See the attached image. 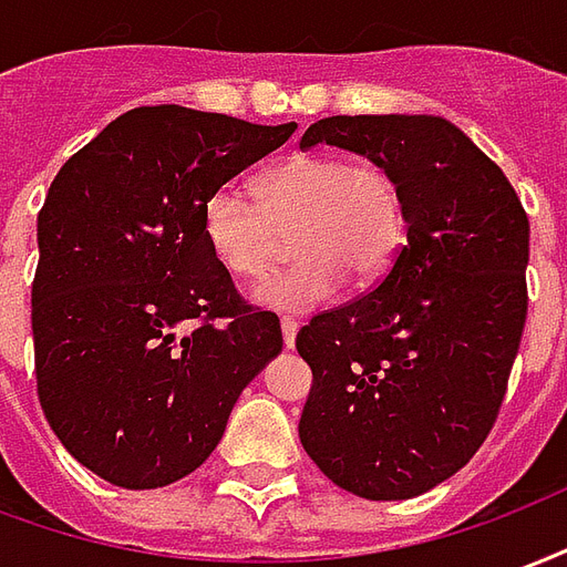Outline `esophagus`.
Here are the masks:
<instances>
[{"instance_id": "34e87169", "label": "esophagus", "mask_w": 567, "mask_h": 567, "mask_svg": "<svg viewBox=\"0 0 567 567\" xmlns=\"http://www.w3.org/2000/svg\"><path fill=\"white\" fill-rule=\"evenodd\" d=\"M297 321L295 318H282V342L285 348H295V339H297Z\"/></svg>"}]
</instances>
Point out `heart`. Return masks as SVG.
I'll return each mask as SVG.
<instances>
[{
  "label": "heart",
  "instance_id": "b5f03b06",
  "mask_svg": "<svg viewBox=\"0 0 567 567\" xmlns=\"http://www.w3.org/2000/svg\"><path fill=\"white\" fill-rule=\"evenodd\" d=\"M255 200L225 186L204 204V240L237 279H264L288 255L300 261L255 291L264 306L303 312L337 297L346 279L367 285L388 270L405 237L400 183L375 162L306 153L267 167Z\"/></svg>",
  "mask_w": 567,
  "mask_h": 567
}]
</instances>
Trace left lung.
<instances>
[{
	"instance_id": "8db88e82",
	"label": "left lung",
	"mask_w": 567,
	"mask_h": 567,
	"mask_svg": "<svg viewBox=\"0 0 567 567\" xmlns=\"http://www.w3.org/2000/svg\"><path fill=\"white\" fill-rule=\"evenodd\" d=\"M330 144L388 167L409 240L367 295L297 333L312 369L300 442L348 493L421 496L493 430L529 312V216L502 167L442 116H327Z\"/></svg>"
}]
</instances>
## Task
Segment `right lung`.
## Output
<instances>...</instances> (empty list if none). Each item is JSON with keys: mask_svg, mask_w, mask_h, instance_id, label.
I'll use <instances>...</instances> for the list:
<instances>
[{"mask_svg": "<svg viewBox=\"0 0 567 567\" xmlns=\"http://www.w3.org/2000/svg\"><path fill=\"white\" fill-rule=\"evenodd\" d=\"M179 104L134 107L78 150L38 213V402L81 465L125 489L195 472L282 351L234 288L204 204L295 134Z\"/></svg>", "mask_w": 567, "mask_h": 567, "instance_id": "obj_1", "label": "right lung"}]
</instances>
